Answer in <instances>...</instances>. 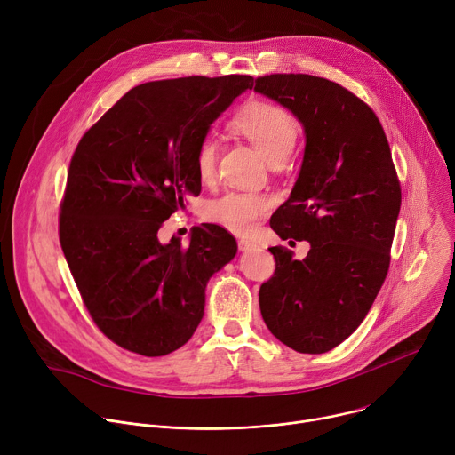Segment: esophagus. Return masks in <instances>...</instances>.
Masks as SVG:
<instances>
[{
	"instance_id": "34e87169",
	"label": "esophagus",
	"mask_w": 455,
	"mask_h": 455,
	"mask_svg": "<svg viewBox=\"0 0 455 455\" xmlns=\"http://www.w3.org/2000/svg\"><path fill=\"white\" fill-rule=\"evenodd\" d=\"M237 246H239V250H241V251H246V250L253 248V246H255V243H253L251 239H244V237H241V239H237Z\"/></svg>"
}]
</instances>
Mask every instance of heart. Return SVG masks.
<instances>
[{
	"label": "heart",
	"instance_id": "1",
	"mask_svg": "<svg viewBox=\"0 0 455 455\" xmlns=\"http://www.w3.org/2000/svg\"><path fill=\"white\" fill-rule=\"evenodd\" d=\"M234 127L244 135L270 164L284 162L293 151L299 139L297 118L279 104L255 100L243 108ZM220 142L214 135H207L196 151V172L202 181L211 183L218 172ZM270 209V200L263 194L248 190H227L216 200L209 202L205 216L209 221L223 228L248 235Z\"/></svg>",
	"mask_w": 455,
	"mask_h": 455
}]
</instances>
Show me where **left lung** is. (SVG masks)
Segmentation results:
<instances>
[{"label":"left lung","mask_w":455,"mask_h":455,"mask_svg":"<svg viewBox=\"0 0 455 455\" xmlns=\"http://www.w3.org/2000/svg\"><path fill=\"white\" fill-rule=\"evenodd\" d=\"M255 92L304 125L306 149L290 198L270 227L309 251L272 246L274 275L259 290L272 335L299 353L342 344L369 313L391 265L402 187L374 111L344 86L306 74L255 79Z\"/></svg>","instance_id":"8db88e82"}]
</instances>
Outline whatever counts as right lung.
<instances>
[{"instance_id": "obj_1", "label": "right lung", "mask_w": 455, "mask_h": 455, "mask_svg": "<svg viewBox=\"0 0 455 455\" xmlns=\"http://www.w3.org/2000/svg\"><path fill=\"white\" fill-rule=\"evenodd\" d=\"M253 77H180L129 90L83 135L59 212V241L97 328L142 356L180 349L204 318L207 281L237 251L214 223L190 243L158 230L202 180L196 151Z\"/></svg>"}]
</instances>
